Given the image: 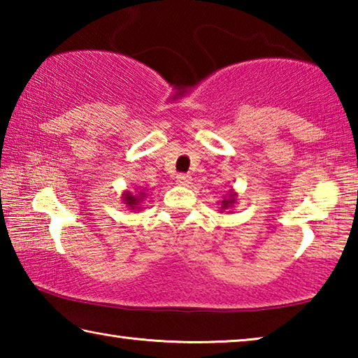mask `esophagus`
Listing matches in <instances>:
<instances>
[{"label":"esophagus","instance_id":"obj_1","mask_svg":"<svg viewBox=\"0 0 358 358\" xmlns=\"http://www.w3.org/2000/svg\"><path fill=\"white\" fill-rule=\"evenodd\" d=\"M177 183L180 185V186H187L191 183V175H187V173H178L177 175Z\"/></svg>","mask_w":358,"mask_h":358}]
</instances>
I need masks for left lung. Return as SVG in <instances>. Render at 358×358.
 <instances>
[{
    "mask_svg": "<svg viewBox=\"0 0 358 358\" xmlns=\"http://www.w3.org/2000/svg\"><path fill=\"white\" fill-rule=\"evenodd\" d=\"M235 201H237V194H235L234 191H229L221 201V210L232 208L235 205Z\"/></svg>",
    "mask_w": 358,
    "mask_h": 358,
    "instance_id": "8db88e82",
    "label": "left lung"
}]
</instances>
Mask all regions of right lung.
<instances>
[{"instance_id": "obj_1", "label": "right lung", "mask_w": 358, "mask_h": 358, "mask_svg": "<svg viewBox=\"0 0 358 358\" xmlns=\"http://www.w3.org/2000/svg\"><path fill=\"white\" fill-rule=\"evenodd\" d=\"M147 196L145 192H138V194H132L131 191H126L123 194V202L126 203V207L131 208V210H141V207H138V203H141V201H143V197Z\"/></svg>"}]
</instances>
